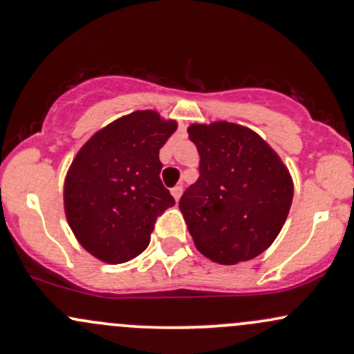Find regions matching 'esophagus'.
Wrapping results in <instances>:
<instances>
[{"label":"esophagus","mask_w":354,"mask_h":354,"mask_svg":"<svg viewBox=\"0 0 354 354\" xmlns=\"http://www.w3.org/2000/svg\"><path fill=\"white\" fill-rule=\"evenodd\" d=\"M181 193H183V186H174V188L171 189L173 198H174V200H176V201L181 198Z\"/></svg>","instance_id":"obj_1"}]
</instances>
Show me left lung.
I'll use <instances>...</instances> for the list:
<instances>
[{
	"instance_id": "left-lung-1",
	"label": "left lung",
	"mask_w": 354,
	"mask_h": 354,
	"mask_svg": "<svg viewBox=\"0 0 354 354\" xmlns=\"http://www.w3.org/2000/svg\"><path fill=\"white\" fill-rule=\"evenodd\" d=\"M200 178L183 193L180 209L198 251L219 265L253 259L281 231L293 180L261 136L228 121L191 124Z\"/></svg>"
}]
</instances>
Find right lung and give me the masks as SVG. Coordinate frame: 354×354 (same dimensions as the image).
Wrapping results in <instances>:
<instances>
[{"instance_id":"1","label":"right lung","mask_w":354,"mask_h":354,"mask_svg":"<svg viewBox=\"0 0 354 354\" xmlns=\"http://www.w3.org/2000/svg\"><path fill=\"white\" fill-rule=\"evenodd\" d=\"M176 126L151 109L135 111L95 133L73 160L64 213L95 258L120 265L148 248L156 218L174 205L160 180V149Z\"/></svg>"}]
</instances>
